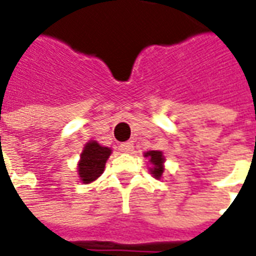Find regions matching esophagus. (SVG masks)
Wrapping results in <instances>:
<instances>
[{
    "mask_svg": "<svg viewBox=\"0 0 256 256\" xmlns=\"http://www.w3.org/2000/svg\"><path fill=\"white\" fill-rule=\"evenodd\" d=\"M134 150V145L133 142H123V144H120V150L122 152H126V154H130V152H133Z\"/></svg>",
    "mask_w": 256,
    "mask_h": 256,
    "instance_id": "obj_1",
    "label": "esophagus"
}]
</instances>
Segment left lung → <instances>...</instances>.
Listing matches in <instances>:
<instances>
[{"label": "left lung", "instance_id": "1", "mask_svg": "<svg viewBox=\"0 0 256 256\" xmlns=\"http://www.w3.org/2000/svg\"><path fill=\"white\" fill-rule=\"evenodd\" d=\"M146 158H150V162L152 167L150 168V174L156 178V180H160L162 174L164 172V167H163V163H164V156L162 154L160 150H150L145 154Z\"/></svg>", "mask_w": 256, "mask_h": 256}]
</instances>
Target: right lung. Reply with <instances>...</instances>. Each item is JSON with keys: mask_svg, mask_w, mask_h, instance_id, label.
<instances>
[{"mask_svg": "<svg viewBox=\"0 0 256 256\" xmlns=\"http://www.w3.org/2000/svg\"><path fill=\"white\" fill-rule=\"evenodd\" d=\"M111 152V148L102 146L97 141H89L84 145L78 163V176L80 181L90 184L100 177Z\"/></svg>", "mask_w": 256, "mask_h": 256, "instance_id": "add662e5", "label": "right lung"}]
</instances>
